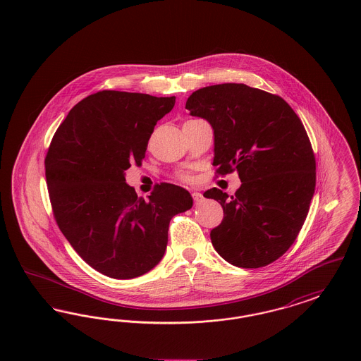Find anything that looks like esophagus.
<instances>
[{"mask_svg": "<svg viewBox=\"0 0 361 361\" xmlns=\"http://www.w3.org/2000/svg\"><path fill=\"white\" fill-rule=\"evenodd\" d=\"M192 197H193V200H195V204H197V206L204 202V196H203L200 192H193V193H192Z\"/></svg>", "mask_w": 361, "mask_h": 361, "instance_id": "1", "label": "esophagus"}]
</instances>
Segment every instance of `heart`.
I'll return each instance as SVG.
<instances>
[{
    "label": "heart",
    "instance_id": "obj_1",
    "mask_svg": "<svg viewBox=\"0 0 361 361\" xmlns=\"http://www.w3.org/2000/svg\"><path fill=\"white\" fill-rule=\"evenodd\" d=\"M183 178H184V180H189L190 177H189L188 174H184V176H183Z\"/></svg>",
    "mask_w": 361,
    "mask_h": 361
}]
</instances>
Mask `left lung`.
<instances>
[{"instance_id": "8db88e82", "label": "left lung", "mask_w": 361, "mask_h": 361, "mask_svg": "<svg viewBox=\"0 0 361 361\" xmlns=\"http://www.w3.org/2000/svg\"><path fill=\"white\" fill-rule=\"evenodd\" d=\"M185 108L214 130L216 173L237 171L240 187L204 197L224 208L211 230L215 250L240 268H259L281 257L296 240L315 190V157L303 123L281 97L245 84L193 92Z\"/></svg>"}]
</instances>
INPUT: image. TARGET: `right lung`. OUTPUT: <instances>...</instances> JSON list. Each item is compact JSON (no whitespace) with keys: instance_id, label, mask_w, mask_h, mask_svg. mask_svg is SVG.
Instances as JSON below:
<instances>
[{"instance_id":"add662e5","label":"right lung","mask_w":361,"mask_h":361,"mask_svg":"<svg viewBox=\"0 0 361 361\" xmlns=\"http://www.w3.org/2000/svg\"><path fill=\"white\" fill-rule=\"evenodd\" d=\"M176 97L103 90L77 104L44 159L52 211L73 249L93 269L133 279L162 259L174 215L192 208L187 189L162 183L149 200L126 183L140 165L155 124Z\"/></svg>"}]
</instances>
